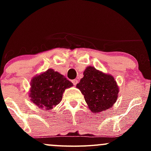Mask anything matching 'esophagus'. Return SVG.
Wrapping results in <instances>:
<instances>
[{"mask_svg":"<svg viewBox=\"0 0 151 151\" xmlns=\"http://www.w3.org/2000/svg\"><path fill=\"white\" fill-rule=\"evenodd\" d=\"M72 83H73V84H74V85H76L77 84V83H78V80H73Z\"/></svg>","mask_w":151,"mask_h":151,"instance_id":"obj_1","label":"esophagus"}]
</instances>
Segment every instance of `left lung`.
<instances>
[{
	"instance_id": "8db88e82",
	"label": "left lung",
	"mask_w": 151,
	"mask_h": 151,
	"mask_svg": "<svg viewBox=\"0 0 151 151\" xmlns=\"http://www.w3.org/2000/svg\"><path fill=\"white\" fill-rule=\"evenodd\" d=\"M84 77L77 85L88 107L94 113L107 110L116 101L119 88L115 78L93 66L83 72Z\"/></svg>"
}]
</instances>
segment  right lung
I'll list each match as a JSON object with an SVG mask.
<instances>
[{"instance_id":"obj_1","label":"right lung","mask_w":151,"mask_h":151,"mask_svg":"<svg viewBox=\"0 0 151 151\" xmlns=\"http://www.w3.org/2000/svg\"><path fill=\"white\" fill-rule=\"evenodd\" d=\"M30 86L29 94L32 102L49 110L60 102L65 90L73 84L64 76L50 68L33 77Z\"/></svg>"}]
</instances>
